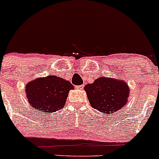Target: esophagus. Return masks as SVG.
Here are the masks:
<instances>
[{
    "label": "esophagus",
    "mask_w": 159,
    "mask_h": 159,
    "mask_svg": "<svg viewBox=\"0 0 159 159\" xmlns=\"http://www.w3.org/2000/svg\"><path fill=\"white\" fill-rule=\"evenodd\" d=\"M83 88H84V84H82V85H78V86H76V89H80V90H81V89H82Z\"/></svg>",
    "instance_id": "obj_1"
}]
</instances>
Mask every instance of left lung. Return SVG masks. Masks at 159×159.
Segmentation results:
<instances>
[{
	"instance_id": "obj_1",
	"label": "left lung",
	"mask_w": 159,
	"mask_h": 159,
	"mask_svg": "<svg viewBox=\"0 0 159 159\" xmlns=\"http://www.w3.org/2000/svg\"><path fill=\"white\" fill-rule=\"evenodd\" d=\"M84 91L92 107L109 115L126 106L130 89L123 80L102 77L86 84Z\"/></svg>"
}]
</instances>
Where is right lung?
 I'll return each instance as SVG.
<instances>
[{
    "label": "right lung",
    "instance_id": "1",
    "mask_svg": "<svg viewBox=\"0 0 159 159\" xmlns=\"http://www.w3.org/2000/svg\"><path fill=\"white\" fill-rule=\"evenodd\" d=\"M71 89L74 85L69 81L56 75H49L28 83L25 93L32 108L47 114L62 109Z\"/></svg>",
    "mask_w": 159,
    "mask_h": 159
}]
</instances>
